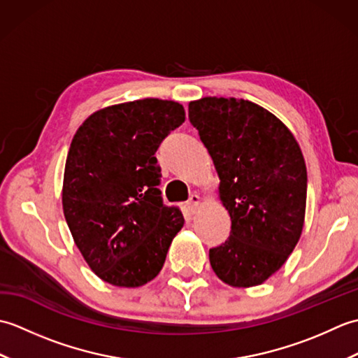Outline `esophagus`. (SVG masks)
Wrapping results in <instances>:
<instances>
[{
  "instance_id": "esophagus-1",
  "label": "esophagus",
  "mask_w": 358,
  "mask_h": 358,
  "mask_svg": "<svg viewBox=\"0 0 358 358\" xmlns=\"http://www.w3.org/2000/svg\"><path fill=\"white\" fill-rule=\"evenodd\" d=\"M200 203H201V196L196 195V194H192L191 196H189V200H187V208L191 209V212H195L196 209H199Z\"/></svg>"
}]
</instances>
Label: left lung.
Masks as SVG:
<instances>
[{
	"label": "left lung",
	"mask_w": 358,
	"mask_h": 358,
	"mask_svg": "<svg viewBox=\"0 0 358 358\" xmlns=\"http://www.w3.org/2000/svg\"><path fill=\"white\" fill-rule=\"evenodd\" d=\"M220 177L231 235L209 249L217 277L234 287L262 285L291 255L303 229L308 173L291 131L252 101L208 96L189 103Z\"/></svg>",
	"instance_id": "8db88e82"
}]
</instances>
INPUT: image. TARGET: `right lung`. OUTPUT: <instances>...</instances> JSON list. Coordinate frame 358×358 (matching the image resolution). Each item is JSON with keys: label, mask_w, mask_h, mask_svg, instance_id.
<instances>
[{"label": "right lung", "mask_w": 358, "mask_h": 358, "mask_svg": "<svg viewBox=\"0 0 358 358\" xmlns=\"http://www.w3.org/2000/svg\"><path fill=\"white\" fill-rule=\"evenodd\" d=\"M185 121L180 103L144 98L92 113L66 159L63 210L75 245L98 277L138 287L162 271L185 218L166 206L155 152Z\"/></svg>", "instance_id": "1"}]
</instances>
